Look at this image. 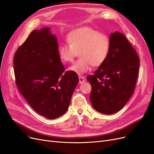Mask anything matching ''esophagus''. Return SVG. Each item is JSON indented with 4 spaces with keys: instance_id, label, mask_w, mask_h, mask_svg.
I'll list each match as a JSON object with an SVG mask.
<instances>
[{
    "instance_id": "obj_1",
    "label": "esophagus",
    "mask_w": 154,
    "mask_h": 154,
    "mask_svg": "<svg viewBox=\"0 0 154 154\" xmlns=\"http://www.w3.org/2000/svg\"><path fill=\"white\" fill-rule=\"evenodd\" d=\"M85 82V79L84 77L83 76H79V84H82Z\"/></svg>"
}]
</instances>
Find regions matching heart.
Segmentation results:
<instances>
[{"label":"heart","mask_w":154,"mask_h":154,"mask_svg":"<svg viewBox=\"0 0 154 154\" xmlns=\"http://www.w3.org/2000/svg\"><path fill=\"white\" fill-rule=\"evenodd\" d=\"M67 43H62L59 46V59L63 63L72 62L79 53L80 59L69 67V71L78 75L87 72L91 65L101 66L109 52V37L90 26L73 30L67 35Z\"/></svg>","instance_id":"heart-1"}]
</instances>
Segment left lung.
<instances>
[{
  "label": "left lung",
  "mask_w": 154,
  "mask_h": 154,
  "mask_svg": "<svg viewBox=\"0 0 154 154\" xmlns=\"http://www.w3.org/2000/svg\"><path fill=\"white\" fill-rule=\"evenodd\" d=\"M106 60L94 75L87 79L92 86L90 100L99 113L118 112L133 94L138 75L140 60L136 51L124 34L111 33Z\"/></svg>",
  "instance_id": "1"
}]
</instances>
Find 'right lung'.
Returning <instances> with one entry per match:
<instances>
[{"mask_svg": "<svg viewBox=\"0 0 154 154\" xmlns=\"http://www.w3.org/2000/svg\"><path fill=\"white\" fill-rule=\"evenodd\" d=\"M57 37L50 27L34 30L16 51L14 72L20 93L32 109L55 119L68 109L79 82L76 73H63Z\"/></svg>", "mask_w": 154, "mask_h": 154, "instance_id": "add662e5", "label": "right lung"}]
</instances>
